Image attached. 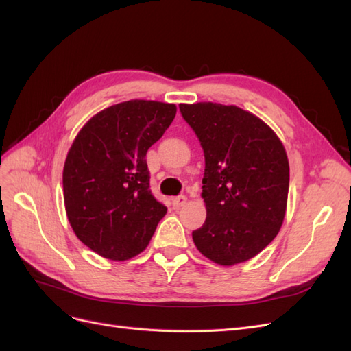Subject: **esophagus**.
<instances>
[{
  "instance_id": "obj_1",
  "label": "esophagus",
  "mask_w": 351,
  "mask_h": 351,
  "mask_svg": "<svg viewBox=\"0 0 351 351\" xmlns=\"http://www.w3.org/2000/svg\"><path fill=\"white\" fill-rule=\"evenodd\" d=\"M186 202H187L186 196H177L173 199V206H174V209H178V208H182Z\"/></svg>"
}]
</instances>
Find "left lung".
I'll return each mask as SVG.
<instances>
[{
  "instance_id": "left-lung-1",
  "label": "left lung",
  "mask_w": 351,
  "mask_h": 351,
  "mask_svg": "<svg viewBox=\"0 0 351 351\" xmlns=\"http://www.w3.org/2000/svg\"><path fill=\"white\" fill-rule=\"evenodd\" d=\"M178 108L205 155L206 221L192 232L193 241L215 263L246 262L282 226L290 183L284 146L269 125L236 105L197 102Z\"/></svg>"
}]
</instances>
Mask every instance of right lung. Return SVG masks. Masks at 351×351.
<instances>
[{
	"label": "right lung",
	"mask_w": 351,
	"mask_h": 351,
	"mask_svg": "<svg viewBox=\"0 0 351 351\" xmlns=\"http://www.w3.org/2000/svg\"><path fill=\"white\" fill-rule=\"evenodd\" d=\"M174 104L133 99L93 115L62 171L64 205L77 239L111 261L143 252L167 208L149 189L146 152L173 123Z\"/></svg>",
	"instance_id": "1"
}]
</instances>
